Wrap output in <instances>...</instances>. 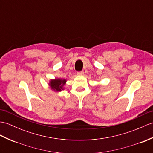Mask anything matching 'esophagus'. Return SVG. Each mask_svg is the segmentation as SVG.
Instances as JSON below:
<instances>
[{"instance_id":"obj_1","label":"esophagus","mask_w":153,"mask_h":153,"mask_svg":"<svg viewBox=\"0 0 153 153\" xmlns=\"http://www.w3.org/2000/svg\"><path fill=\"white\" fill-rule=\"evenodd\" d=\"M77 74L78 76H83V75H84V72H83V71H82V72H77Z\"/></svg>"}]
</instances>
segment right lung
<instances>
[{"label":"right lung","instance_id":"1","mask_svg":"<svg viewBox=\"0 0 153 153\" xmlns=\"http://www.w3.org/2000/svg\"><path fill=\"white\" fill-rule=\"evenodd\" d=\"M66 83V79H62V78H55L54 79H51L49 81V86L53 91L60 92L65 89L64 85Z\"/></svg>","mask_w":153,"mask_h":153}]
</instances>
